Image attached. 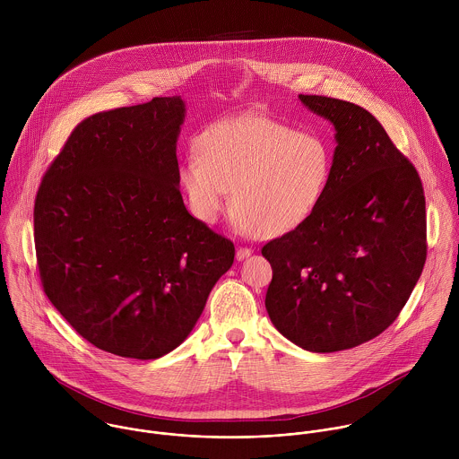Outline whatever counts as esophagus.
<instances>
[{"label": "esophagus", "mask_w": 459, "mask_h": 459, "mask_svg": "<svg viewBox=\"0 0 459 459\" xmlns=\"http://www.w3.org/2000/svg\"><path fill=\"white\" fill-rule=\"evenodd\" d=\"M253 255V249H249V247H238L237 249V260L238 262H244L246 258H249Z\"/></svg>", "instance_id": "obj_1"}]
</instances>
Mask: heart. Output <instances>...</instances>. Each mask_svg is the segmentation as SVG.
<instances>
[{
    "instance_id": "b5f03b06",
    "label": "heart",
    "mask_w": 459,
    "mask_h": 459,
    "mask_svg": "<svg viewBox=\"0 0 459 459\" xmlns=\"http://www.w3.org/2000/svg\"><path fill=\"white\" fill-rule=\"evenodd\" d=\"M180 166V186L199 221L213 224L233 191L237 226L246 235L282 237L320 208L333 173L322 134L295 131L266 117L215 124Z\"/></svg>"
}]
</instances>
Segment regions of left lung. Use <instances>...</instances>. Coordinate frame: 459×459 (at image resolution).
<instances>
[{
	"instance_id": "left-lung-1",
	"label": "left lung",
	"mask_w": 459,
	"mask_h": 459,
	"mask_svg": "<svg viewBox=\"0 0 459 459\" xmlns=\"http://www.w3.org/2000/svg\"><path fill=\"white\" fill-rule=\"evenodd\" d=\"M335 131L333 173L318 212L263 246L264 307L297 346L330 353L393 324L426 263V201L415 168L364 108L299 95Z\"/></svg>"
}]
</instances>
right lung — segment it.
I'll return each instance as SVG.
<instances>
[{
    "mask_svg": "<svg viewBox=\"0 0 459 459\" xmlns=\"http://www.w3.org/2000/svg\"><path fill=\"white\" fill-rule=\"evenodd\" d=\"M182 97L93 115L48 169L35 199L44 291L79 335L152 360L196 325L235 246L189 213L177 141Z\"/></svg>",
    "mask_w": 459,
    "mask_h": 459,
    "instance_id": "add662e5",
    "label": "right lung"
}]
</instances>
